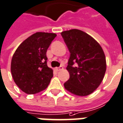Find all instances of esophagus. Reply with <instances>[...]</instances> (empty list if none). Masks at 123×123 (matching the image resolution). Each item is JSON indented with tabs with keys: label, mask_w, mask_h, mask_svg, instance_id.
I'll list each match as a JSON object with an SVG mask.
<instances>
[{
	"label": "esophagus",
	"mask_w": 123,
	"mask_h": 123,
	"mask_svg": "<svg viewBox=\"0 0 123 123\" xmlns=\"http://www.w3.org/2000/svg\"><path fill=\"white\" fill-rule=\"evenodd\" d=\"M62 69H63V67L62 66H60V68H55V70L56 71H59L60 70H62Z\"/></svg>",
	"instance_id": "34e87169"
}]
</instances>
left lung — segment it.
I'll use <instances>...</instances> for the list:
<instances>
[{
	"instance_id": "obj_1",
	"label": "left lung",
	"mask_w": 123,
	"mask_h": 123,
	"mask_svg": "<svg viewBox=\"0 0 123 123\" xmlns=\"http://www.w3.org/2000/svg\"><path fill=\"white\" fill-rule=\"evenodd\" d=\"M61 34L70 52L66 68L69 79L64 87L75 95H90L100 85L106 71V59L101 46L80 30L63 31Z\"/></svg>"
}]
</instances>
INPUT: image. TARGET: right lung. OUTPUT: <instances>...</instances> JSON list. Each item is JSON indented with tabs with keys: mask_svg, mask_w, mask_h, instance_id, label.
Segmentation results:
<instances>
[{
	"mask_svg": "<svg viewBox=\"0 0 123 123\" xmlns=\"http://www.w3.org/2000/svg\"><path fill=\"white\" fill-rule=\"evenodd\" d=\"M56 36L36 32L20 43L14 52L10 70L15 83L24 93H37L49 84L53 70L47 66L46 52Z\"/></svg>",
	"mask_w": 123,
	"mask_h": 123,
	"instance_id": "obj_1",
	"label": "right lung"
}]
</instances>
